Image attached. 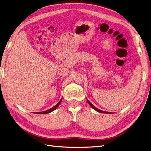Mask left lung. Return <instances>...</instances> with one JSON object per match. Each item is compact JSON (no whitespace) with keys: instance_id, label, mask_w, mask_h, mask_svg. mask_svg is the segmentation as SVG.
<instances>
[{"instance_id":"obj_1","label":"left lung","mask_w":151,"mask_h":151,"mask_svg":"<svg viewBox=\"0 0 151 151\" xmlns=\"http://www.w3.org/2000/svg\"><path fill=\"white\" fill-rule=\"evenodd\" d=\"M87 101H88V103L89 104V105L90 106L92 107L93 109H94L96 111H98V112H99V113H109V112H106V111H102V110H100V109H98L97 108H96L94 105H93L92 104H91L88 99H87Z\"/></svg>"}]
</instances>
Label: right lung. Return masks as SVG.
<instances>
[{"label": "right lung", "instance_id": "obj_1", "mask_svg": "<svg viewBox=\"0 0 151 151\" xmlns=\"http://www.w3.org/2000/svg\"><path fill=\"white\" fill-rule=\"evenodd\" d=\"M62 98L60 100V101H59L55 106H53V108H50V109H48V110H47V111H42V112H36L35 113H37V114H47V113H50V112H52V111H53V110H55V109L58 106H59V104H60V103H61V101H62Z\"/></svg>", "mask_w": 151, "mask_h": 151}]
</instances>
